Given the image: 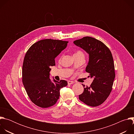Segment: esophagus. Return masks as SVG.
Instances as JSON below:
<instances>
[{
	"instance_id": "obj_1",
	"label": "esophagus",
	"mask_w": 134,
	"mask_h": 134,
	"mask_svg": "<svg viewBox=\"0 0 134 134\" xmlns=\"http://www.w3.org/2000/svg\"><path fill=\"white\" fill-rule=\"evenodd\" d=\"M73 83H74V82H72V81H68V84H69V85L72 84Z\"/></svg>"
}]
</instances>
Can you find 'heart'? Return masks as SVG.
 I'll return each instance as SVG.
<instances>
[{"instance_id": "obj_1", "label": "heart", "mask_w": 134, "mask_h": 134, "mask_svg": "<svg viewBox=\"0 0 134 134\" xmlns=\"http://www.w3.org/2000/svg\"><path fill=\"white\" fill-rule=\"evenodd\" d=\"M80 54H83V53L82 51L81 50H77L76 51V52L75 53L74 55H80Z\"/></svg>"}]
</instances>
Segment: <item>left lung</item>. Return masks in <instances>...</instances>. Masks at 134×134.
<instances>
[{
  "instance_id": "8db88e82",
  "label": "left lung",
  "mask_w": 134,
  "mask_h": 134,
  "mask_svg": "<svg viewBox=\"0 0 134 134\" xmlns=\"http://www.w3.org/2000/svg\"><path fill=\"white\" fill-rule=\"evenodd\" d=\"M74 43L89 54L85 70L93 79L90 87L82 84L85 87L79 99L89 106L100 105L110 95L115 78L112 53L103 42L92 37H84L74 41Z\"/></svg>"
}]
</instances>
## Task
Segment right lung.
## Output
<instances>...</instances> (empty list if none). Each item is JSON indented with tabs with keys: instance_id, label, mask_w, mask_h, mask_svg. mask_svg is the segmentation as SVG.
Wrapping results in <instances>:
<instances>
[{
	"instance_id": "add662e5",
	"label": "right lung",
	"mask_w": 134,
	"mask_h": 134,
	"mask_svg": "<svg viewBox=\"0 0 134 134\" xmlns=\"http://www.w3.org/2000/svg\"><path fill=\"white\" fill-rule=\"evenodd\" d=\"M68 41L44 39L34 43L26 52L23 64L22 81L31 101L46 108L55 104L60 97V90L67 82L50 79V66L55 65L54 59Z\"/></svg>"
}]
</instances>
